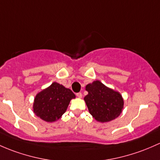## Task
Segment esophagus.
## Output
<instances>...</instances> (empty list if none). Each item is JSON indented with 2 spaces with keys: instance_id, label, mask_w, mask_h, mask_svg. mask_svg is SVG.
Masks as SVG:
<instances>
[{
  "instance_id": "obj_1",
  "label": "esophagus",
  "mask_w": 160,
  "mask_h": 160,
  "mask_svg": "<svg viewBox=\"0 0 160 160\" xmlns=\"http://www.w3.org/2000/svg\"><path fill=\"white\" fill-rule=\"evenodd\" d=\"M76 95H77V97H79V98H81V97H82V93H80H80H77V94H76Z\"/></svg>"
}]
</instances>
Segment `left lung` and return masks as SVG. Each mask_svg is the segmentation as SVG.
Segmentation results:
<instances>
[{
  "label": "left lung",
  "instance_id": "left-lung-1",
  "mask_svg": "<svg viewBox=\"0 0 160 160\" xmlns=\"http://www.w3.org/2000/svg\"><path fill=\"white\" fill-rule=\"evenodd\" d=\"M88 94L84 97L90 113L99 122H109L117 118L123 108L120 93L111 90L99 80L87 85Z\"/></svg>",
  "mask_w": 160,
  "mask_h": 160
}]
</instances>
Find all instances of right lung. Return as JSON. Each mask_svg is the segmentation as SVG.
<instances>
[{
    "instance_id": "add662e5",
    "label": "right lung",
    "mask_w": 160,
    "mask_h": 160,
    "mask_svg": "<svg viewBox=\"0 0 160 160\" xmlns=\"http://www.w3.org/2000/svg\"><path fill=\"white\" fill-rule=\"evenodd\" d=\"M73 98H75V94L70 89L54 82L36 96L33 112L42 120L53 122L66 112Z\"/></svg>"
}]
</instances>
